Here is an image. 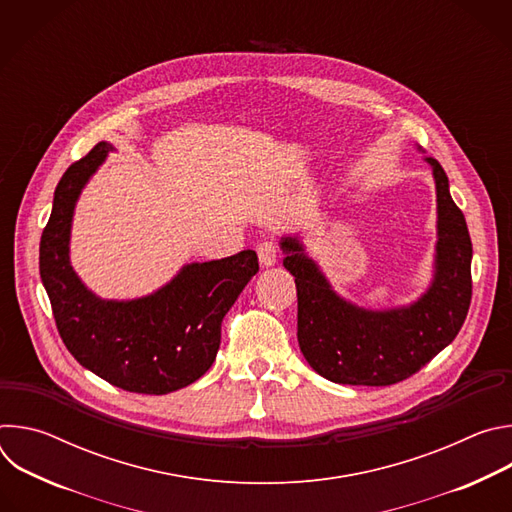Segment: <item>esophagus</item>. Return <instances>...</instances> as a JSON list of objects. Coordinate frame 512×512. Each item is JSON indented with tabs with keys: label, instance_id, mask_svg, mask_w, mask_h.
Masks as SVG:
<instances>
[{
	"label": "esophagus",
	"instance_id": "esophagus-1",
	"mask_svg": "<svg viewBox=\"0 0 512 512\" xmlns=\"http://www.w3.org/2000/svg\"><path fill=\"white\" fill-rule=\"evenodd\" d=\"M257 255L263 267H271L277 263V245L273 241H261L257 245Z\"/></svg>",
	"mask_w": 512,
	"mask_h": 512
}]
</instances>
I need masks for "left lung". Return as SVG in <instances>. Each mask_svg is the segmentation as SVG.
Listing matches in <instances>:
<instances>
[{
  "mask_svg": "<svg viewBox=\"0 0 512 512\" xmlns=\"http://www.w3.org/2000/svg\"><path fill=\"white\" fill-rule=\"evenodd\" d=\"M437 243L433 279L417 302L367 310L340 298L298 237H283V267L296 277L298 342L310 367L340 385L387 387L409 379L460 332L472 300V241L450 182L433 158Z\"/></svg>",
  "mask_w": 512,
  "mask_h": 512,
  "instance_id": "left-lung-1",
  "label": "left lung"
}]
</instances>
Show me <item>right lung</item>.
<instances>
[{"instance_id":"add662e5","label":"right lung","mask_w":512,"mask_h":512,"mask_svg":"<svg viewBox=\"0 0 512 512\" xmlns=\"http://www.w3.org/2000/svg\"><path fill=\"white\" fill-rule=\"evenodd\" d=\"M109 152L111 143H97L60 178L40 239V277L58 334L85 369L129 393L166 395L198 381L212 367L223 318L259 271V261L247 249L184 265L170 283L145 298H97L72 269L68 243L81 190Z\"/></svg>"}]
</instances>
